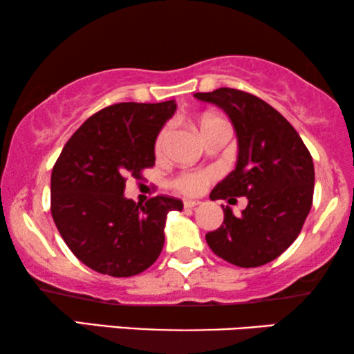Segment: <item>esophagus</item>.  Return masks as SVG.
Returning <instances> with one entry per match:
<instances>
[{
	"mask_svg": "<svg viewBox=\"0 0 354 354\" xmlns=\"http://www.w3.org/2000/svg\"><path fill=\"white\" fill-rule=\"evenodd\" d=\"M200 205H201V201H195V200H185V201H183V206H185V207H196Z\"/></svg>",
	"mask_w": 354,
	"mask_h": 354,
	"instance_id": "obj_1",
	"label": "esophagus"
}]
</instances>
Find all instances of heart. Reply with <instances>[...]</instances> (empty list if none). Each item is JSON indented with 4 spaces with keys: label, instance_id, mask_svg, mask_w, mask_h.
<instances>
[{
    "label": "heart",
    "instance_id": "obj_1",
    "mask_svg": "<svg viewBox=\"0 0 354 354\" xmlns=\"http://www.w3.org/2000/svg\"><path fill=\"white\" fill-rule=\"evenodd\" d=\"M216 122H222V120L217 118H203L200 120L201 132L206 127H209V125ZM166 138H167V129H162L158 135L156 143H154V149H156V153L162 151ZM212 177H214V174L211 171H187V172L178 174L177 177L172 178V188L174 190L183 193V195H198V193L203 192V188L206 187V183L209 182Z\"/></svg>",
    "mask_w": 354,
    "mask_h": 354
}]
</instances>
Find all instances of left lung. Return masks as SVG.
Listing matches in <instances>:
<instances>
[{"instance_id":"8db88e82","label":"left lung","mask_w":354,"mask_h":354,"mask_svg":"<svg viewBox=\"0 0 354 354\" xmlns=\"http://www.w3.org/2000/svg\"><path fill=\"white\" fill-rule=\"evenodd\" d=\"M195 96L224 109L239 140L236 166L209 198H248L241 216L222 206L224 222L206 234L207 245L239 268L268 264L297 240L311 209V153L293 125L258 96L225 86Z\"/></svg>"}]
</instances>
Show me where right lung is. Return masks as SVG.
I'll list each match as a JSON object with an SVG mask.
<instances>
[{
	"label": "right lung",
	"instance_id": "add662e5",
	"mask_svg": "<svg viewBox=\"0 0 354 354\" xmlns=\"http://www.w3.org/2000/svg\"><path fill=\"white\" fill-rule=\"evenodd\" d=\"M176 108L174 100L108 106L75 130L53 167V219L75 258L96 272L130 277L161 254L167 212L183 203L158 195L142 206L124 188L154 166V142Z\"/></svg>",
	"mask_w": 354,
	"mask_h": 354
}]
</instances>
